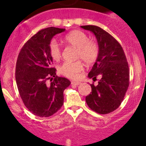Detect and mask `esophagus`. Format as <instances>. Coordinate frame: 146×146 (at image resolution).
I'll return each mask as SVG.
<instances>
[{"label": "esophagus", "instance_id": "34e87169", "mask_svg": "<svg viewBox=\"0 0 146 146\" xmlns=\"http://www.w3.org/2000/svg\"><path fill=\"white\" fill-rule=\"evenodd\" d=\"M81 82H75V81H71V84L72 85H75V86H78V85H80Z\"/></svg>", "mask_w": 146, "mask_h": 146}]
</instances>
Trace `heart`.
<instances>
[{"label":"heart","mask_w":146,"mask_h":146,"mask_svg":"<svg viewBox=\"0 0 146 146\" xmlns=\"http://www.w3.org/2000/svg\"><path fill=\"white\" fill-rule=\"evenodd\" d=\"M63 40L66 44L78 48L77 58H80L88 64L96 62L100 53L99 46L95 42L89 40V38L85 33L79 30H74L65 35ZM48 51L50 56L54 60H58L61 58V49L56 40H52L49 42ZM82 69V63L78 60L64 62L59 67V72L67 78L78 79Z\"/></svg>","instance_id":"heart-1"}]
</instances>
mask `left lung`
<instances>
[{
    "mask_svg": "<svg viewBox=\"0 0 146 146\" xmlns=\"http://www.w3.org/2000/svg\"><path fill=\"white\" fill-rule=\"evenodd\" d=\"M94 33L100 53L88 76L98 84H90L91 93L86 97L88 107L99 114H108L121 105L129 86V67L121 44L108 32L95 25L81 26Z\"/></svg>",
    "mask_w": 146,
    "mask_h": 146,
    "instance_id": "8db88e82",
    "label": "left lung"
}]
</instances>
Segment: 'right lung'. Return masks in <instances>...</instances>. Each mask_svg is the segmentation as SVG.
Segmentation results:
<instances>
[{"mask_svg": "<svg viewBox=\"0 0 146 146\" xmlns=\"http://www.w3.org/2000/svg\"><path fill=\"white\" fill-rule=\"evenodd\" d=\"M64 31L53 27L40 30L25 43L18 54L16 84L25 106L36 116L50 117L60 110L64 103V90L71 84L68 79L57 76L48 51L53 37Z\"/></svg>", "mask_w": 146, "mask_h": 146, "instance_id": "1", "label": "right lung"}]
</instances>
